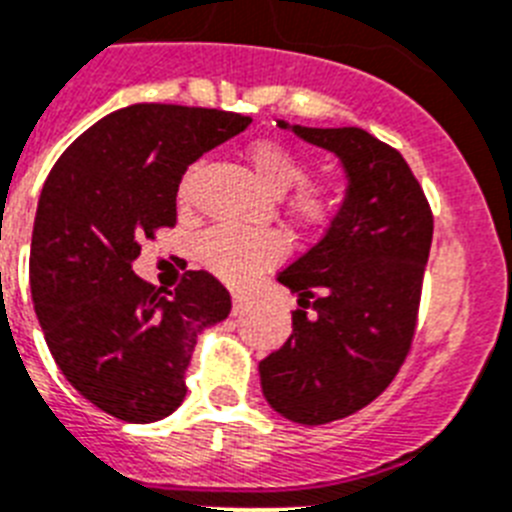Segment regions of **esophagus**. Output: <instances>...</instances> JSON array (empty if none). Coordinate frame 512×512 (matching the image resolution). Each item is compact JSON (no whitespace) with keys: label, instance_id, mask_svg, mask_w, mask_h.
I'll list each match as a JSON object with an SVG mask.
<instances>
[{"label":"esophagus","instance_id":"esophagus-1","mask_svg":"<svg viewBox=\"0 0 512 512\" xmlns=\"http://www.w3.org/2000/svg\"><path fill=\"white\" fill-rule=\"evenodd\" d=\"M248 308V298L243 295V292H233V313L238 316V313H243V310Z\"/></svg>","mask_w":512,"mask_h":512}]
</instances>
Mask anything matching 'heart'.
<instances>
[{"label": "heart", "instance_id": "obj_1", "mask_svg": "<svg viewBox=\"0 0 512 512\" xmlns=\"http://www.w3.org/2000/svg\"><path fill=\"white\" fill-rule=\"evenodd\" d=\"M246 157L256 176L274 194H285L292 185L296 186L287 196V214L295 220V225L303 230H321L334 220L339 212V191L329 183L305 181L308 163L292 147L274 139H259L248 147ZM199 168L202 165H191L178 186V199L183 204L191 199ZM282 253H285V240L274 230L214 227L202 238V261L227 282H243L282 259Z\"/></svg>", "mask_w": 512, "mask_h": 512}]
</instances>
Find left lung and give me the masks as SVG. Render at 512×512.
Segmentation results:
<instances>
[{
	"label": "left lung",
	"instance_id": "left-lung-1",
	"mask_svg": "<svg viewBox=\"0 0 512 512\" xmlns=\"http://www.w3.org/2000/svg\"><path fill=\"white\" fill-rule=\"evenodd\" d=\"M292 131L339 155L349 189L326 235L277 274L300 310L259 373L274 412L326 425L378 399L412 349L432 209L401 152L365 129Z\"/></svg>",
	"mask_w": 512,
	"mask_h": 512
}]
</instances>
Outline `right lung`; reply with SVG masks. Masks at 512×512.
Listing matches in <instances>:
<instances>
[{
  "instance_id": "right-lung-1",
  "label": "right lung",
  "mask_w": 512,
  "mask_h": 512,
  "mask_svg": "<svg viewBox=\"0 0 512 512\" xmlns=\"http://www.w3.org/2000/svg\"><path fill=\"white\" fill-rule=\"evenodd\" d=\"M251 124L217 108L134 103L69 144L43 183L30 290L46 344L98 409L144 425L186 396L196 336L230 313V292L186 272L176 292L134 274L142 240L176 225L181 176Z\"/></svg>"
}]
</instances>
